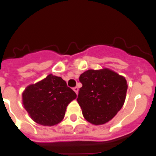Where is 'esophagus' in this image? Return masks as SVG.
Segmentation results:
<instances>
[{
    "instance_id": "esophagus-1",
    "label": "esophagus",
    "mask_w": 156,
    "mask_h": 156,
    "mask_svg": "<svg viewBox=\"0 0 156 156\" xmlns=\"http://www.w3.org/2000/svg\"><path fill=\"white\" fill-rule=\"evenodd\" d=\"M73 90L74 91L76 92V94H78V91H79V89H78V87H75L73 88Z\"/></svg>"
}]
</instances>
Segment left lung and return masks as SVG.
Here are the masks:
<instances>
[{"label":"left lung","mask_w":156,"mask_h":156,"mask_svg":"<svg viewBox=\"0 0 156 156\" xmlns=\"http://www.w3.org/2000/svg\"><path fill=\"white\" fill-rule=\"evenodd\" d=\"M80 81L83 86L76 100L84 119L94 125L111 120L124 104L127 90L125 77L105 68L84 72Z\"/></svg>","instance_id":"1"}]
</instances>
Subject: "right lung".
Segmentation results:
<instances>
[{"label": "right lung", "mask_w": 156, "mask_h": 156, "mask_svg": "<svg viewBox=\"0 0 156 156\" xmlns=\"http://www.w3.org/2000/svg\"><path fill=\"white\" fill-rule=\"evenodd\" d=\"M76 98V93L67 87L66 81L49 74L27 87L23 92V104L34 122L51 126L62 120L66 107Z\"/></svg>", "instance_id": "obj_1"}]
</instances>
